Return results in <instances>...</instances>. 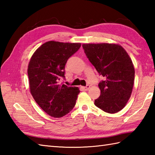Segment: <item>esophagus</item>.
I'll return each mask as SVG.
<instances>
[{"label": "esophagus", "instance_id": "1", "mask_svg": "<svg viewBox=\"0 0 155 155\" xmlns=\"http://www.w3.org/2000/svg\"><path fill=\"white\" fill-rule=\"evenodd\" d=\"M90 87H91V86L89 84H87V86H85V87H83V89L84 90V91H88V89H89L90 88Z\"/></svg>", "mask_w": 155, "mask_h": 155}]
</instances>
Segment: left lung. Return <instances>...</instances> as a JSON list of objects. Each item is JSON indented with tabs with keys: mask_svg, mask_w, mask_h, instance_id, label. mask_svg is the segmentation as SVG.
Masks as SVG:
<instances>
[{
	"mask_svg": "<svg viewBox=\"0 0 155 155\" xmlns=\"http://www.w3.org/2000/svg\"><path fill=\"white\" fill-rule=\"evenodd\" d=\"M83 48L91 64L104 78L98 84L101 95L94 104L108 113L120 111L132 93L134 79L132 60L116 44H83Z\"/></svg>",
	"mask_w": 155,
	"mask_h": 155,
	"instance_id": "left-lung-1",
	"label": "left lung"
}]
</instances>
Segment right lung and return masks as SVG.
I'll return each instance as SVG.
<instances>
[{
    "label": "right lung",
    "mask_w": 155,
    "mask_h": 155,
    "mask_svg": "<svg viewBox=\"0 0 155 155\" xmlns=\"http://www.w3.org/2000/svg\"><path fill=\"white\" fill-rule=\"evenodd\" d=\"M81 43L48 41L37 49L29 62L28 76L31 93L38 106L48 115L59 118L68 114L80 93L77 87L61 84L68 59Z\"/></svg>",
    "instance_id": "obj_1"
}]
</instances>
